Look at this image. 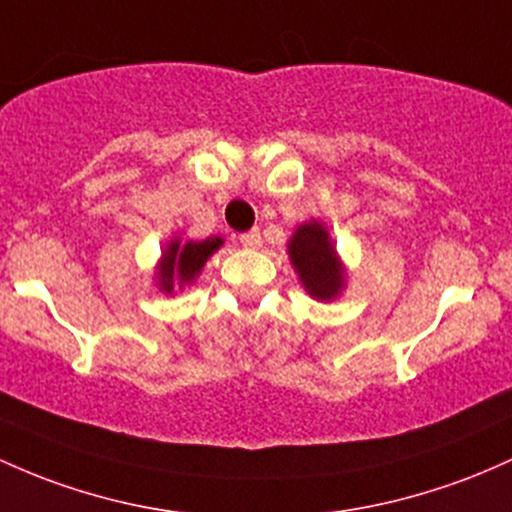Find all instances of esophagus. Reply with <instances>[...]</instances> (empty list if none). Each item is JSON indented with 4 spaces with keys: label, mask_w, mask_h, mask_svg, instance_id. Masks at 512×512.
Instances as JSON below:
<instances>
[{
    "label": "esophagus",
    "mask_w": 512,
    "mask_h": 512,
    "mask_svg": "<svg viewBox=\"0 0 512 512\" xmlns=\"http://www.w3.org/2000/svg\"><path fill=\"white\" fill-rule=\"evenodd\" d=\"M240 243H243L245 247H250V250H257V247H262L260 230H247V233L240 235Z\"/></svg>",
    "instance_id": "esophagus-1"
}]
</instances>
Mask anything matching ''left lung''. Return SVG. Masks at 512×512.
<instances>
[{"mask_svg": "<svg viewBox=\"0 0 512 512\" xmlns=\"http://www.w3.org/2000/svg\"><path fill=\"white\" fill-rule=\"evenodd\" d=\"M289 257L303 289L318 301H333L345 286L342 267L330 233L320 221L301 223L289 240Z\"/></svg>", "mask_w": 512, "mask_h": 512, "instance_id": "1", "label": "left lung"}]
</instances>
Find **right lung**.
I'll list each match as a JSON object with an SVG mask.
<instances>
[{"label": "right lung", "instance_id": "right-lung-1", "mask_svg": "<svg viewBox=\"0 0 512 512\" xmlns=\"http://www.w3.org/2000/svg\"><path fill=\"white\" fill-rule=\"evenodd\" d=\"M223 245V238L213 235L206 240H189L182 243L179 238H174L167 243L165 252H162V260L157 265V286L165 294H172L174 286H187L192 284L196 277L204 269L206 260Z\"/></svg>", "mask_w": 512, "mask_h": 512}]
</instances>
